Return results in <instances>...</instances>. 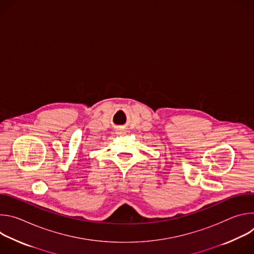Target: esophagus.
Listing matches in <instances>:
<instances>
[{
  "instance_id": "esophagus-1",
  "label": "esophagus",
  "mask_w": 254,
  "mask_h": 254,
  "mask_svg": "<svg viewBox=\"0 0 254 254\" xmlns=\"http://www.w3.org/2000/svg\"><path fill=\"white\" fill-rule=\"evenodd\" d=\"M117 133H118V134H120V135H124V134L126 133V130L119 128V129H117Z\"/></svg>"
}]
</instances>
